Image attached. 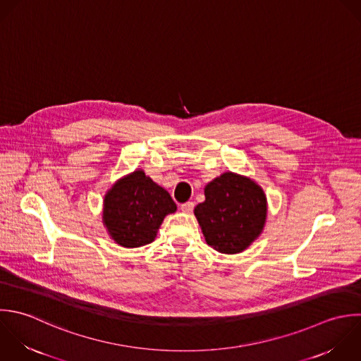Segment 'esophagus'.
Masks as SVG:
<instances>
[{"instance_id": "1", "label": "esophagus", "mask_w": 361, "mask_h": 361, "mask_svg": "<svg viewBox=\"0 0 361 361\" xmlns=\"http://www.w3.org/2000/svg\"><path fill=\"white\" fill-rule=\"evenodd\" d=\"M180 209H181L183 212H185V214H191V212H192V209H194V202L188 201V202L183 204V205L180 207Z\"/></svg>"}]
</instances>
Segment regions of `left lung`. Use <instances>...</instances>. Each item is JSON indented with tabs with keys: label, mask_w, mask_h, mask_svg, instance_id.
Here are the masks:
<instances>
[{
	"label": "left lung",
	"mask_w": 361,
	"mask_h": 361,
	"mask_svg": "<svg viewBox=\"0 0 361 361\" xmlns=\"http://www.w3.org/2000/svg\"><path fill=\"white\" fill-rule=\"evenodd\" d=\"M205 201L194 215L205 242L219 253L246 250L263 232L267 219V197L250 177L225 171L204 188Z\"/></svg>",
	"instance_id": "obj_1"
}]
</instances>
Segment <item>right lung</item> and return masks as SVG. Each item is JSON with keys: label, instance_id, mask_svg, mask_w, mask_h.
Returning a JSON list of instances; mask_svg holds the SVG:
<instances>
[{"label": "right lung", "instance_id": "right-lung-1", "mask_svg": "<svg viewBox=\"0 0 361 361\" xmlns=\"http://www.w3.org/2000/svg\"><path fill=\"white\" fill-rule=\"evenodd\" d=\"M176 211L170 194L137 169L106 191L102 224L116 245L133 249L152 243L164 218Z\"/></svg>", "mask_w": 361, "mask_h": 361}]
</instances>
